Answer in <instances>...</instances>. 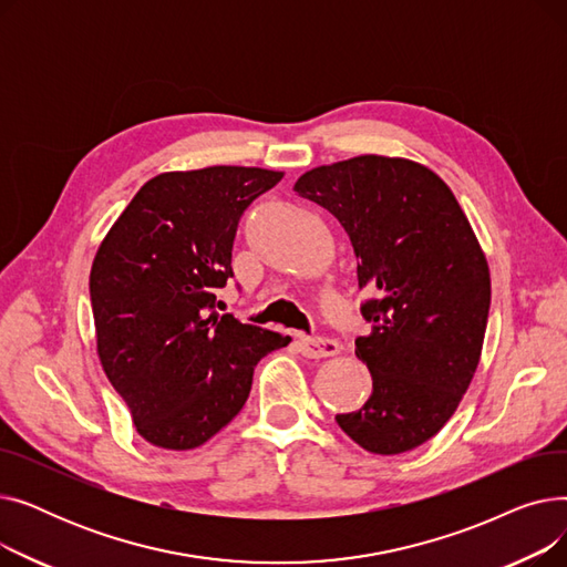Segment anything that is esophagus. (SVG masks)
Returning a JSON list of instances; mask_svg holds the SVG:
<instances>
[{
	"instance_id": "1",
	"label": "esophagus",
	"mask_w": 567,
	"mask_h": 567,
	"mask_svg": "<svg viewBox=\"0 0 567 567\" xmlns=\"http://www.w3.org/2000/svg\"><path fill=\"white\" fill-rule=\"evenodd\" d=\"M299 351L308 359H326V355L340 353V342L331 338H312V340H299L296 342Z\"/></svg>"
}]
</instances>
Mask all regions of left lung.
<instances>
[{"label":"left lung","instance_id":"obj_1","mask_svg":"<svg viewBox=\"0 0 567 567\" xmlns=\"http://www.w3.org/2000/svg\"><path fill=\"white\" fill-rule=\"evenodd\" d=\"M293 190L331 212L374 293L355 355L372 374L370 400L336 421L374 455L432 439L457 411L481 363L492 282L487 257L453 190L430 167L353 156L299 176Z\"/></svg>","mask_w":567,"mask_h":567}]
</instances>
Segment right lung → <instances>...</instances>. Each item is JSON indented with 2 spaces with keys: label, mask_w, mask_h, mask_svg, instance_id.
<instances>
[{
  "label": "right lung",
  "mask_w": 567,
  "mask_h": 567,
  "mask_svg": "<svg viewBox=\"0 0 567 567\" xmlns=\"http://www.w3.org/2000/svg\"><path fill=\"white\" fill-rule=\"evenodd\" d=\"M285 172L214 165L137 190L92 264L96 351L137 434L193 451L244 409L252 372L289 338L218 315L238 220Z\"/></svg>",
  "instance_id": "1"
}]
</instances>
